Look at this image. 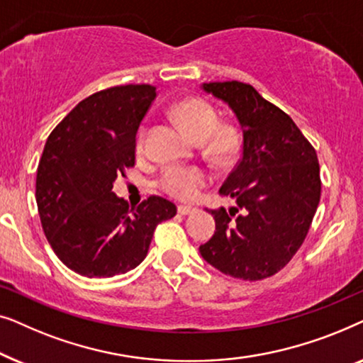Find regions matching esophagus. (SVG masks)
Instances as JSON below:
<instances>
[{
  "instance_id": "esophagus-1",
  "label": "esophagus",
  "mask_w": 363,
  "mask_h": 363,
  "mask_svg": "<svg viewBox=\"0 0 363 363\" xmlns=\"http://www.w3.org/2000/svg\"><path fill=\"white\" fill-rule=\"evenodd\" d=\"M191 213H196V208L195 206H188V205H180V206H178V215L186 216V215H191Z\"/></svg>"
}]
</instances>
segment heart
Instances as JSON below:
<instances>
[{
  "label": "heart",
  "mask_w": 363,
  "mask_h": 363,
  "mask_svg": "<svg viewBox=\"0 0 363 363\" xmlns=\"http://www.w3.org/2000/svg\"><path fill=\"white\" fill-rule=\"evenodd\" d=\"M173 113L182 123L183 128L190 133L191 138L196 142H205L213 135L218 127V116L208 104L196 101V99H188L177 104ZM235 142V135L230 128H220L213 137V148L218 155H225L230 152ZM145 145V130L140 132L137 140L138 152L143 150ZM210 177L203 168L198 167H170L163 173L160 186L162 190L178 200H193L198 193L206 185Z\"/></svg>",
  "instance_id": "b5f03b06"
}]
</instances>
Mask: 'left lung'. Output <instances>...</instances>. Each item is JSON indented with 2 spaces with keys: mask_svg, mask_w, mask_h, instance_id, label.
I'll return each instance as SVG.
<instances>
[{
  "mask_svg": "<svg viewBox=\"0 0 363 363\" xmlns=\"http://www.w3.org/2000/svg\"><path fill=\"white\" fill-rule=\"evenodd\" d=\"M231 108L242 132V150L220 188L236 201L211 211L216 231L201 257L223 274L245 281L274 276L292 259L309 231L320 200L314 147L292 118L250 84H201Z\"/></svg>",
  "mask_w": 363,
  "mask_h": 363,
  "instance_id": "left-lung-1",
  "label": "left lung"
}]
</instances>
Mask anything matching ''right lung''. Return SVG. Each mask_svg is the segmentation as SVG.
I'll list each match as a JSON object with an SVG mask.
<instances>
[{"label": "right lung", "instance_id": "obj_1", "mask_svg": "<svg viewBox=\"0 0 363 363\" xmlns=\"http://www.w3.org/2000/svg\"><path fill=\"white\" fill-rule=\"evenodd\" d=\"M157 87L117 86L84 99L54 128L36 177L41 225L56 256L77 274L112 277L145 259L158 223L177 206L150 196L137 208L112 191L135 163V137Z\"/></svg>", "mask_w": 363, "mask_h": 363}]
</instances>
